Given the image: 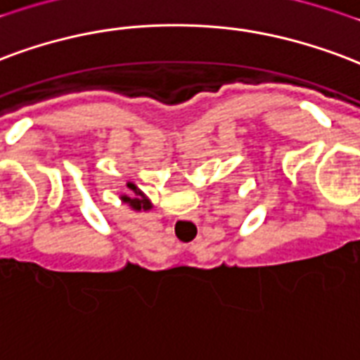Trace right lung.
<instances>
[{"label": "right lung", "instance_id": "obj_1", "mask_svg": "<svg viewBox=\"0 0 360 360\" xmlns=\"http://www.w3.org/2000/svg\"><path fill=\"white\" fill-rule=\"evenodd\" d=\"M127 188H131V194H120V200L131 207L133 212H146L153 207L150 200L146 198V194L141 188H137V185L127 183Z\"/></svg>", "mask_w": 360, "mask_h": 360}]
</instances>
